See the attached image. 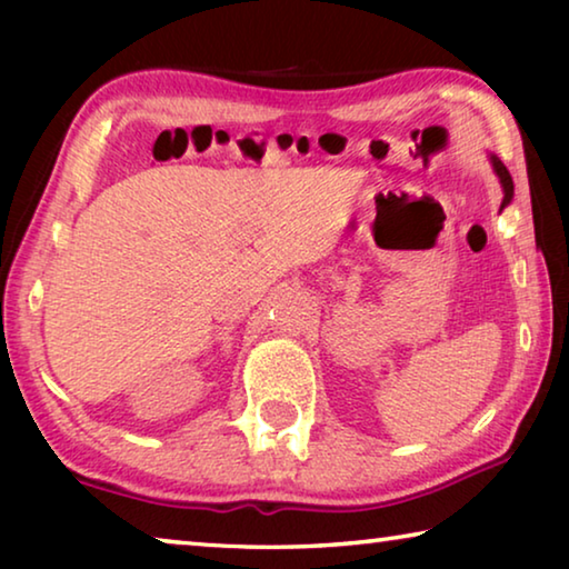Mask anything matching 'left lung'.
Masks as SVG:
<instances>
[{
	"label": "left lung",
	"mask_w": 569,
	"mask_h": 569,
	"mask_svg": "<svg viewBox=\"0 0 569 569\" xmlns=\"http://www.w3.org/2000/svg\"><path fill=\"white\" fill-rule=\"evenodd\" d=\"M492 162H495V170H497V176H499V180H502V186H505V200H502V208L509 203V200H512V196H515V186H512V176H509L507 172V168L502 166V162H499L497 158H492Z\"/></svg>",
	"instance_id": "8db88e82"
}]
</instances>
